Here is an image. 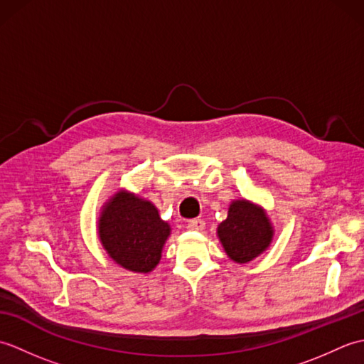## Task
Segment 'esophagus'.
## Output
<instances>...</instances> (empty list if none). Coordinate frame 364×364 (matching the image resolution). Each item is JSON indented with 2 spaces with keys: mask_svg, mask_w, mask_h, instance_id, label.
Segmentation results:
<instances>
[{
  "mask_svg": "<svg viewBox=\"0 0 364 364\" xmlns=\"http://www.w3.org/2000/svg\"><path fill=\"white\" fill-rule=\"evenodd\" d=\"M188 228L192 230V231H202V230L205 228V220L200 219V218L191 219V220L188 222Z\"/></svg>",
  "mask_w": 364,
  "mask_h": 364,
  "instance_id": "1",
  "label": "esophagus"
}]
</instances>
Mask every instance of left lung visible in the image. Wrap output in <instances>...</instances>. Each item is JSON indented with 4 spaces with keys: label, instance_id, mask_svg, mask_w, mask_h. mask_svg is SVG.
<instances>
[{
    "label": "left lung",
    "instance_id": "obj_1",
    "mask_svg": "<svg viewBox=\"0 0 364 364\" xmlns=\"http://www.w3.org/2000/svg\"><path fill=\"white\" fill-rule=\"evenodd\" d=\"M218 235L228 257L242 264L267 249L274 230L261 208L236 200L230 205L228 218L219 225Z\"/></svg>",
    "mask_w": 364,
    "mask_h": 364
}]
</instances>
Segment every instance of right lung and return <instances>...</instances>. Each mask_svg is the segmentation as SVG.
I'll use <instances>...</instances> for the list:
<instances>
[{
    "instance_id": "1",
    "label": "right lung",
    "mask_w": 364,
    "mask_h": 364,
    "mask_svg": "<svg viewBox=\"0 0 364 364\" xmlns=\"http://www.w3.org/2000/svg\"><path fill=\"white\" fill-rule=\"evenodd\" d=\"M98 230L109 257L133 272H150L158 264L170 235L168 223L161 220L156 208L127 192H119L106 203Z\"/></svg>"
}]
</instances>
